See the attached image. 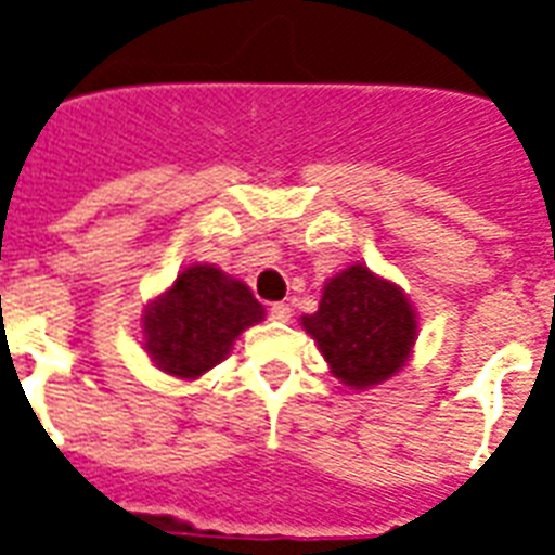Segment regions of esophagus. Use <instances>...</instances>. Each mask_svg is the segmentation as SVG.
I'll list each match as a JSON object with an SVG mask.
<instances>
[{
  "mask_svg": "<svg viewBox=\"0 0 555 555\" xmlns=\"http://www.w3.org/2000/svg\"><path fill=\"white\" fill-rule=\"evenodd\" d=\"M269 318L286 323V320L292 318V309H288V304H272V309H269Z\"/></svg>",
  "mask_w": 555,
  "mask_h": 555,
  "instance_id": "1",
  "label": "esophagus"
}]
</instances>
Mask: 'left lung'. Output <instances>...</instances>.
Listing matches in <instances>:
<instances>
[{
    "mask_svg": "<svg viewBox=\"0 0 555 555\" xmlns=\"http://www.w3.org/2000/svg\"><path fill=\"white\" fill-rule=\"evenodd\" d=\"M300 323L334 377L354 391L393 377L416 340V311L405 292L363 263L328 278L320 309Z\"/></svg>",
    "mask_w": 555,
    "mask_h": 555,
    "instance_id": "left-lung-1",
    "label": "left lung"
}]
</instances>
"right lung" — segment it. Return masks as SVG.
Segmentation results:
<instances>
[{
  "label": "right lung",
  "mask_w": 555,
  "mask_h": 555,
  "mask_svg": "<svg viewBox=\"0 0 555 555\" xmlns=\"http://www.w3.org/2000/svg\"><path fill=\"white\" fill-rule=\"evenodd\" d=\"M249 286L218 267L195 263L146 304L141 318L144 351L164 374L195 379L227 360L237 334L263 320Z\"/></svg>",
  "instance_id": "obj_1"
}]
</instances>
